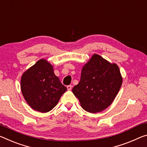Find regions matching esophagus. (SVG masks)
<instances>
[{"instance_id":"34e87169","label":"esophagus","mask_w":147,"mask_h":147,"mask_svg":"<svg viewBox=\"0 0 147 147\" xmlns=\"http://www.w3.org/2000/svg\"><path fill=\"white\" fill-rule=\"evenodd\" d=\"M67 90H71L72 89V86L69 85V86H67Z\"/></svg>"}]
</instances>
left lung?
Segmentation results:
<instances>
[{"mask_svg":"<svg viewBox=\"0 0 147 147\" xmlns=\"http://www.w3.org/2000/svg\"><path fill=\"white\" fill-rule=\"evenodd\" d=\"M122 84L118 65L94 54L83 67L80 82L72 91L85 111L96 113L111 105Z\"/></svg>","mask_w":147,"mask_h":147,"instance_id":"left-lung-1","label":"left lung"}]
</instances>
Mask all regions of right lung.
I'll use <instances>...</instances> for the list:
<instances>
[{
  "instance_id": "right-lung-1",
  "label": "right lung",
  "mask_w": 147,
  "mask_h": 147,
  "mask_svg": "<svg viewBox=\"0 0 147 147\" xmlns=\"http://www.w3.org/2000/svg\"><path fill=\"white\" fill-rule=\"evenodd\" d=\"M21 90L32 109L47 113L57 104L67 88L55 75L52 65L42 59L23 74Z\"/></svg>"
}]
</instances>
